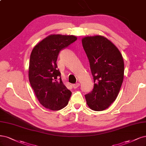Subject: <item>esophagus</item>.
<instances>
[{
    "label": "esophagus",
    "instance_id": "obj_1",
    "mask_svg": "<svg viewBox=\"0 0 146 146\" xmlns=\"http://www.w3.org/2000/svg\"><path fill=\"white\" fill-rule=\"evenodd\" d=\"M72 86H73V88L74 89H76V88H77L80 86V83H75V84H74Z\"/></svg>",
    "mask_w": 146,
    "mask_h": 146
}]
</instances>
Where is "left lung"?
I'll return each mask as SVG.
<instances>
[{"label":"left lung","mask_w":146,"mask_h":146,"mask_svg":"<svg viewBox=\"0 0 146 146\" xmlns=\"http://www.w3.org/2000/svg\"><path fill=\"white\" fill-rule=\"evenodd\" d=\"M83 47L90 63L94 86L85 95L88 106L95 111L108 108L119 94L123 82L124 64L115 45L102 36L82 38Z\"/></svg>","instance_id":"8db88e82"}]
</instances>
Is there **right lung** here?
<instances>
[{"instance_id":"1","label":"right lung","mask_w":146,"mask_h":146,"mask_svg":"<svg viewBox=\"0 0 146 146\" xmlns=\"http://www.w3.org/2000/svg\"><path fill=\"white\" fill-rule=\"evenodd\" d=\"M77 39L72 35L52 34L33 49L29 60V80L40 103L45 108L58 110L68 104L72 92L63 84L56 62L60 51Z\"/></svg>"}]
</instances>
